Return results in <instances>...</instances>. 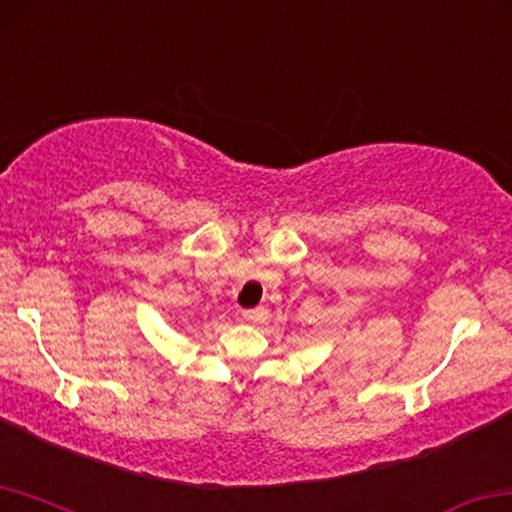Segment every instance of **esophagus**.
<instances>
[{"instance_id":"obj_1","label":"esophagus","mask_w":512,"mask_h":512,"mask_svg":"<svg viewBox=\"0 0 512 512\" xmlns=\"http://www.w3.org/2000/svg\"><path fill=\"white\" fill-rule=\"evenodd\" d=\"M240 318L245 322H261L265 318V309H245L240 313Z\"/></svg>"}]
</instances>
